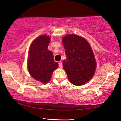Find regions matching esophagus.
I'll list each match as a JSON object with an SVG mask.
<instances>
[{
    "mask_svg": "<svg viewBox=\"0 0 121 121\" xmlns=\"http://www.w3.org/2000/svg\"><path fill=\"white\" fill-rule=\"evenodd\" d=\"M59 67H60V68H62V63L61 61H60V62H59Z\"/></svg>",
    "mask_w": 121,
    "mask_h": 121,
    "instance_id": "1",
    "label": "esophagus"
}]
</instances>
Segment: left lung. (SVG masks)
<instances>
[{
    "label": "left lung",
    "mask_w": 121,
    "mask_h": 121,
    "mask_svg": "<svg viewBox=\"0 0 121 121\" xmlns=\"http://www.w3.org/2000/svg\"><path fill=\"white\" fill-rule=\"evenodd\" d=\"M66 60L63 67L73 85L81 86L89 81L95 73L96 64L93 52L85 38L75 34L63 38Z\"/></svg>",
    "instance_id": "obj_1"
}]
</instances>
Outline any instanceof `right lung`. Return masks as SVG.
Wrapping results in <instances>:
<instances>
[{"mask_svg":"<svg viewBox=\"0 0 121 121\" xmlns=\"http://www.w3.org/2000/svg\"><path fill=\"white\" fill-rule=\"evenodd\" d=\"M50 38L42 35L32 43L29 49L27 68L32 77L45 83L50 80L59 64L54 61L52 52L48 49Z\"/></svg>","mask_w":121,"mask_h":121,"instance_id":"1","label":"right lung"}]
</instances>
